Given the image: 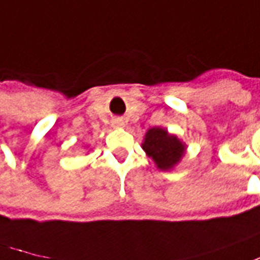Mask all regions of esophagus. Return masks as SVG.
Here are the masks:
<instances>
[{
	"label": "esophagus",
	"instance_id": "34e87169",
	"mask_svg": "<svg viewBox=\"0 0 260 260\" xmlns=\"http://www.w3.org/2000/svg\"><path fill=\"white\" fill-rule=\"evenodd\" d=\"M113 125H115L116 128H122V126H125V121H123L122 118H116V119L113 121Z\"/></svg>",
	"mask_w": 260,
	"mask_h": 260
}]
</instances>
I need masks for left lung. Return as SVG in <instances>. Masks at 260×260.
I'll use <instances>...</instances> for the list:
<instances>
[{
    "label": "left lung",
    "mask_w": 260,
    "mask_h": 260,
    "mask_svg": "<svg viewBox=\"0 0 260 260\" xmlns=\"http://www.w3.org/2000/svg\"><path fill=\"white\" fill-rule=\"evenodd\" d=\"M142 149L147 152L148 157L152 158L159 170L168 171L174 168L183 158L185 144H183L175 135L168 134L167 129L155 126L148 129L145 134Z\"/></svg>",
    "instance_id": "left-lung-1"
}]
</instances>
